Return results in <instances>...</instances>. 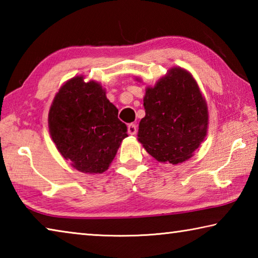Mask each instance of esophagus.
<instances>
[{
    "label": "esophagus",
    "instance_id": "1",
    "mask_svg": "<svg viewBox=\"0 0 258 258\" xmlns=\"http://www.w3.org/2000/svg\"><path fill=\"white\" fill-rule=\"evenodd\" d=\"M127 132H128V134H131V135L137 134V132H138L137 125H135V124H128V126H127Z\"/></svg>",
    "mask_w": 258,
    "mask_h": 258
}]
</instances>
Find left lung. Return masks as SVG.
Here are the masks:
<instances>
[{"label": "left lung", "mask_w": 258, "mask_h": 258, "mask_svg": "<svg viewBox=\"0 0 258 258\" xmlns=\"http://www.w3.org/2000/svg\"><path fill=\"white\" fill-rule=\"evenodd\" d=\"M143 106L138 141L148 154L173 165L190 159L208 130L206 99L191 74L181 67L169 69L155 86H147Z\"/></svg>", "instance_id": "1"}]
</instances>
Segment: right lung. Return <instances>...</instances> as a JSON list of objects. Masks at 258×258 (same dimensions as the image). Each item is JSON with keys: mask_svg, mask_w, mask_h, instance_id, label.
<instances>
[{"mask_svg": "<svg viewBox=\"0 0 258 258\" xmlns=\"http://www.w3.org/2000/svg\"><path fill=\"white\" fill-rule=\"evenodd\" d=\"M49 131L58 151L77 171L102 174L110 166L127 127L106 89L75 76L60 87L49 110Z\"/></svg>", "mask_w": 258, "mask_h": 258, "instance_id": "1", "label": "right lung"}]
</instances>
